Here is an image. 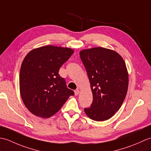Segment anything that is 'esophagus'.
Wrapping results in <instances>:
<instances>
[{"label": "esophagus", "mask_w": 151, "mask_h": 151, "mask_svg": "<svg viewBox=\"0 0 151 151\" xmlns=\"http://www.w3.org/2000/svg\"><path fill=\"white\" fill-rule=\"evenodd\" d=\"M79 93H80V90H79L78 89L75 90V95H78L79 94Z\"/></svg>", "instance_id": "obj_1"}]
</instances>
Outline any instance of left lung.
<instances>
[{"instance_id":"1","label":"left lung","mask_w":151,"mask_h":151,"mask_svg":"<svg viewBox=\"0 0 151 151\" xmlns=\"http://www.w3.org/2000/svg\"><path fill=\"white\" fill-rule=\"evenodd\" d=\"M80 56L93 93L92 104L84 108L85 113L92 120H108L119 110L127 93L126 64L117 52L103 47L82 50Z\"/></svg>"}]
</instances>
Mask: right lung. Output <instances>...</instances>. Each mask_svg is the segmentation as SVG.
I'll use <instances>...</instances> for the list:
<instances>
[{"label": "right lung", "instance_id": "1", "mask_svg": "<svg viewBox=\"0 0 151 151\" xmlns=\"http://www.w3.org/2000/svg\"><path fill=\"white\" fill-rule=\"evenodd\" d=\"M73 52L70 48L47 45L32 50L25 56L21 66L19 88L22 100L32 114L50 117L75 94L58 74L60 67Z\"/></svg>", "mask_w": 151, "mask_h": 151}]
</instances>
